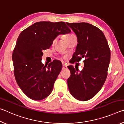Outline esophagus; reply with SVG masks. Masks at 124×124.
Wrapping results in <instances>:
<instances>
[{
  "mask_svg": "<svg viewBox=\"0 0 124 124\" xmlns=\"http://www.w3.org/2000/svg\"><path fill=\"white\" fill-rule=\"evenodd\" d=\"M66 69H67V67L66 66V65L63 64L62 65V70H66Z\"/></svg>",
  "mask_w": 124,
  "mask_h": 124,
  "instance_id": "1",
  "label": "esophagus"
}]
</instances>
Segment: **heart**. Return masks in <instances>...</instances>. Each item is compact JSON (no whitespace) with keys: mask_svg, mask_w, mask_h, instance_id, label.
<instances>
[{"mask_svg":"<svg viewBox=\"0 0 124 124\" xmlns=\"http://www.w3.org/2000/svg\"><path fill=\"white\" fill-rule=\"evenodd\" d=\"M74 36H75L74 35H73V34H68L66 36V39H68V38H71V37H74ZM56 40V39H54V41Z\"/></svg>","mask_w":124,"mask_h":124,"instance_id":"1","label":"heart"}]
</instances>
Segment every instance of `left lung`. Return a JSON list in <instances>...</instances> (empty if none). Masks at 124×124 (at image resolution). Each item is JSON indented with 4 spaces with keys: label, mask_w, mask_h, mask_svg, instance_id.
Wrapping results in <instances>:
<instances>
[{
    "label": "left lung",
    "mask_w": 124,
    "mask_h": 124,
    "mask_svg": "<svg viewBox=\"0 0 124 124\" xmlns=\"http://www.w3.org/2000/svg\"><path fill=\"white\" fill-rule=\"evenodd\" d=\"M66 24L78 39L74 60L79 62L85 58L82 70L68 67L71 74L67 80L68 89L73 97L86 101L100 91L106 81L110 61L109 47L103 33L97 27L85 22Z\"/></svg>",
    "instance_id": "8db88e82"
}]
</instances>
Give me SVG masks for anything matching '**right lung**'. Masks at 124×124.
<instances>
[{
  "label": "right lung",
  "mask_w": 124,
  "mask_h": 124,
  "mask_svg": "<svg viewBox=\"0 0 124 124\" xmlns=\"http://www.w3.org/2000/svg\"><path fill=\"white\" fill-rule=\"evenodd\" d=\"M70 32L63 22L43 21L20 33L12 54L14 75L20 89L31 99L41 100L51 93L62 65L58 60L43 64V51L51 46L58 35Z\"/></svg>",
  "instance_id": "1"
}]
</instances>
